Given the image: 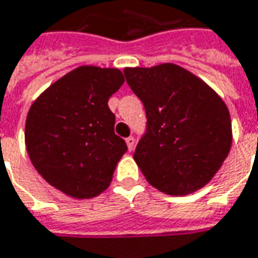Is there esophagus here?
I'll use <instances>...</instances> for the list:
<instances>
[{
    "label": "esophagus",
    "instance_id": "34e87169",
    "mask_svg": "<svg viewBox=\"0 0 258 258\" xmlns=\"http://www.w3.org/2000/svg\"><path fill=\"white\" fill-rule=\"evenodd\" d=\"M125 142H127V147H128V151H133L135 147V140L134 137H128L127 140H125Z\"/></svg>",
    "mask_w": 258,
    "mask_h": 258
}]
</instances>
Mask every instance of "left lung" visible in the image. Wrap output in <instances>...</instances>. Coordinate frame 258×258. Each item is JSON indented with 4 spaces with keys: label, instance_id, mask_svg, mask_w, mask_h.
Masks as SVG:
<instances>
[{
    "label": "left lung",
    "instance_id": "obj_1",
    "mask_svg": "<svg viewBox=\"0 0 258 258\" xmlns=\"http://www.w3.org/2000/svg\"><path fill=\"white\" fill-rule=\"evenodd\" d=\"M124 75L145 107L147 130L134 159L148 183L172 196L204 187L232 145L226 104L205 82L174 64L125 68Z\"/></svg>",
    "mask_w": 258,
    "mask_h": 258
}]
</instances>
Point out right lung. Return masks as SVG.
I'll list each match as a JSON object with an SVG mask.
<instances>
[{
	"mask_svg": "<svg viewBox=\"0 0 258 258\" xmlns=\"http://www.w3.org/2000/svg\"><path fill=\"white\" fill-rule=\"evenodd\" d=\"M124 84L116 68L84 66L64 75L32 104L25 142L41 177L75 198L104 191L127 144L114 134L109 98Z\"/></svg>",
	"mask_w": 258,
	"mask_h": 258,
	"instance_id": "obj_1",
	"label": "right lung"
}]
</instances>
